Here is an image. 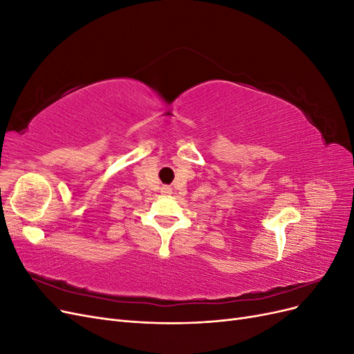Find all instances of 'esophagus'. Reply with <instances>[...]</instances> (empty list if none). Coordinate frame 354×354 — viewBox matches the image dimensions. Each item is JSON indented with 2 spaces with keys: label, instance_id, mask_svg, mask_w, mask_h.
<instances>
[{
  "label": "esophagus",
  "instance_id": "34e87169",
  "mask_svg": "<svg viewBox=\"0 0 354 354\" xmlns=\"http://www.w3.org/2000/svg\"><path fill=\"white\" fill-rule=\"evenodd\" d=\"M160 192H162V195L169 196L171 194H173V189H171L169 186H162V189H160Z\"/></svg>",
  "mask_w": 354,
  "mask_h": 354
}]
</instances>
